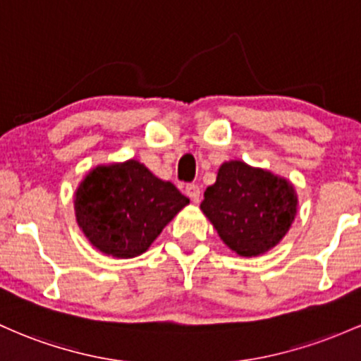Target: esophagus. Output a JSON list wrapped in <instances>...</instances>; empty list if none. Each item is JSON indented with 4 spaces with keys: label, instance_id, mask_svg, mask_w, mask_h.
<instances>
[{
    "label": "esophagus",
    "instance_id": "34e87169",
    "mask_svg": "<svg viewBox=\"0 0 361 361\" xmlns=\"http://www.w3.org/2000/svg\"><path fill=\"white\" fill-rule=\"evenodd\" d=\"M185 193H187V197H190V200L192 202H199L200 200V187L195 183H190L185 187Z\"/></svg>",
    "mask_w": 361,
    "mask_h": 361
}]
</instances>
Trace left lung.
<instances>
[{"label":"left lung","instance_id":"1","mask_svg":"<svg viewBox=\"0 0 361 361\" xmlns=\"http://www.w3.org/2000/svg\"><path fill=\"white\" fill-rule=\"evenodd\" d=\"M200 209L226 247L248 259L274 248L290 231L298 195L286 178L243 161H226L216 183L204 192Z\"/></svg>","mask_w":361,"mask_h":361}]
</instances>
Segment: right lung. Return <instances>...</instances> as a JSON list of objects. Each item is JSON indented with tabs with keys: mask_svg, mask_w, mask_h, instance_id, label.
Segmentation results:
<instances>
[{
	"mask_svg": "<svg viewBox=\"0 0 361 361\" xmlns=\"http://www.w3.org/2000/svg\"><path fill=\"white\" fill-rule=\"evenodd\" d=\"M190 200L142 162L99 164L75 190V217L92 247L114 259L149 250Z\"/></svg>",
	"mask_w": 361,
	"mask_h": 361,
	"instance_id": "1",
	"label": "right lung"
}]
</instances>
